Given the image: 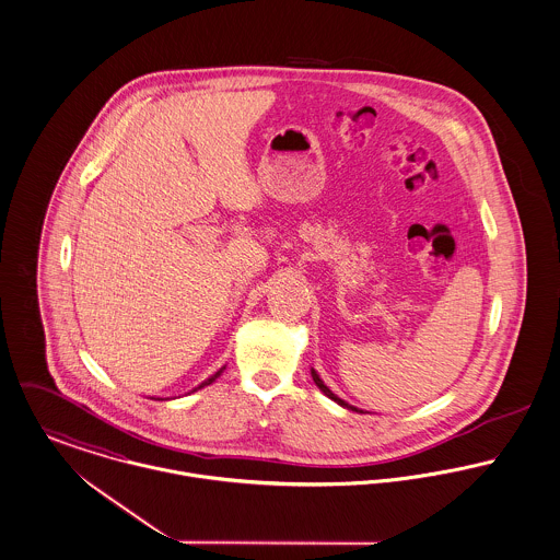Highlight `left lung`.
Returning <instances> with one entry per match:
<instances>
[{
	"label": "left lung",
	"mask_w": 560,
	"mask_h": 560,
	"mask_svg": "<svg viewBox=\"0 0 560 560\" xmlns=\"http://www.w3.org/2000/svg\"><path fill=\"white\" fill-rule=\"evenodd\" d=\"M311 377H313V382H315V386L319 387V389H322V392H324V394H326V396H328V398H332V400H335V402H339V405H341V407H345V409H351V411H360V409H355V407H353V405H349V402H345L343 398H339V396H337V394H335V392H332V389H330V387L326 386V384H324V382H322V380H319V375H317V373H315V371H313V369H311ZM360 413H362V411H360Z\"/></svg>",
	"instance_id": "8db88e82"
}]
</instances>
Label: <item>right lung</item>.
Returning <instances> with one entry per match:
<instances>
[{"label": "right lung", "mask_w": 560, "mask_h": 560, "mask_svg": "<svg viewBox=\"0 0 560 560\" xmlns=\"http://www.w3.org/2000/svg\"><path fill=\"white\" fill-rule=\"evenodd\" d=\"M223 369H225V366H223ZM223 369H219V371H217L215 375H213V377H209V380H207V382H202V384H200V386L196 387V389H200V387H205V386H209V384H213V382H215L217 377H219V375H221V373H223ZM196 389H194V392H196Z\"/></svg>", "instance_id": "obj_1"}]
</instances>
